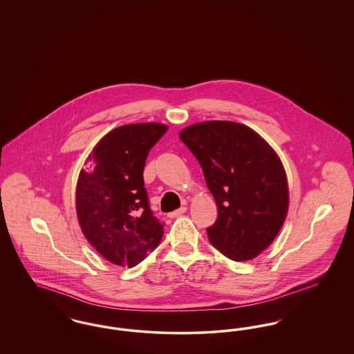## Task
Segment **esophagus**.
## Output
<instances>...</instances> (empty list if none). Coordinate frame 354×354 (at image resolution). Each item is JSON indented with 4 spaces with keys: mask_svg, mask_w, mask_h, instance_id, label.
<instances>
[{
    "mask_svg": "<svg viewBox=\"0 0 354 354\" xmlns=\"http://www.w3.org/2000/svg\"><path fill=\"white\" fill-rule=\"evenodd\" d=\"M185 211H187V207H180L179 209H176V211H174V212H171L169 214V218H176V216H180V215H183Z\"/></svg>",
    "mask_w": 354,
    "mask_h": 354,
    "instance_id": "34e87169",
    "label": "esophagus"
}]
</instances>
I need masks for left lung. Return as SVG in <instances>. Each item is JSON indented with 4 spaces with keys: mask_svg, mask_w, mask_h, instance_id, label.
<instances>
[{
    "mask_svg": "<svg viewBox=\"0 0 354 354\" xmlns=\"http://www.w3.org/2000/svg\"><path fill=\"white\" fill-rule=\"evenodd\" d=\"M198 159L218 205L211 244L235 261L254 259L281 230L289 204L286 169L270 145L230 120L195 123L179 134Z\"/></svg>",
    "mask_w": 354,
    "mask_h": 354,
    "instance_id": "left-lung-1",
    "label": "left lung"
}]
</instances>
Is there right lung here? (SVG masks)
Here are the masks:
<instances>
[{"instance_id": "1", "label": "right lung", "mask_w": 354, "mask_h": 354, "mask_svg": "<svg viewBox=\"0 0 354 354\" xmlns=\"http://www.w3.org/2000/svg\"><path fill=\"white\" fill-rule=\"evenodd\" d=\"M167 129L162 123L117 127L98 142L80 172L75 205L81 230L115 266L135 267L163 237V224L150 209L143 169Z\"/></svg>"}]
</instances>
